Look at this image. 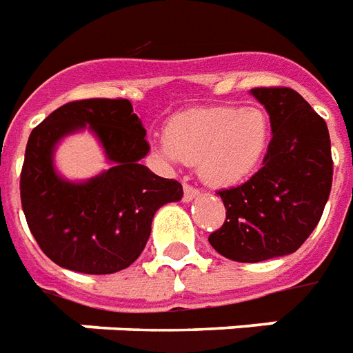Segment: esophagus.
<instances>
[{
    "label": "esophagus",
    "instance_id": "34e87169",
    "mask_svg": "<svg viewBox=\"0 0 353 353\" xmlns=\"http://www.w3.org/2000/svg\"><path fill=\"white\" fill-rule=\"evenodd\" d=\"M200 196V190L194 189V187H190L189 183H183V200L185 202H190V200H194V198Z\"/></svg>",
    "mask_w": 353,
    "mask_h": 353
}]
</instances>
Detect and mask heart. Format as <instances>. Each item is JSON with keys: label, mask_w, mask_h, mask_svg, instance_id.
I'll list each match as a JSON object with an SVG mask.
<instances>
[{"label": "heart", "mask_w": 353, "mask_h": 353, "mask_svg": "<svg viewBox=\"0 0 353 353\" xmlns=\"http://www.w3.org/2000/svg\"><path fill=\"white\" fill-rule=\"evenodd\" d=\"M271 143L270 116L254 106H203L176 114L153 150L164 163L196 164L211 187H232L249 179Z\"/></svg>", "instance_id": "1"}]
</instances>
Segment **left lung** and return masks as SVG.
Listing matches in <instances>:
<instances>
[{"instance_id":"obj_1","label":"left lung","mask_w":353,"mask_h":353,"mask_svg":"<svg viewBox=\"0 0 353 353\" xmlns=\"http://www.w3.org/2000/svg\"><path fill=\"white\" fill-rule=\"evenodd\" d=\"M270 114V150L247 183L219 190L226 221L211 247L234 262H263L296 252L330 198L333 159L327 125L297 91L254 88Z\"/></svg>"}]
</instances>
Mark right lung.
I'll return each instance as SVG.
<instances>
[{
    "mask_svg": "<svg viewBox=\"0 0 353 353\" xmlns=\"http://www.w3.org/2000/svg\"><path fill=\"white\" fill-rule=\"evenodd\" d=\"M83 128L96 134L112 166L85 182H69L57 174L53 151L65 136ZM148 153L145 129L127 99L67 103L31 130L20 198L31 234L52 262L108 275L142 254L157 210L183 196L176 179L140 164Z\"/></svg>",
    "mask_w": 353,
    "mask_h": 353,
    "instance_id": "obj_1",
    "label": "right lung"
}]
</instances>
